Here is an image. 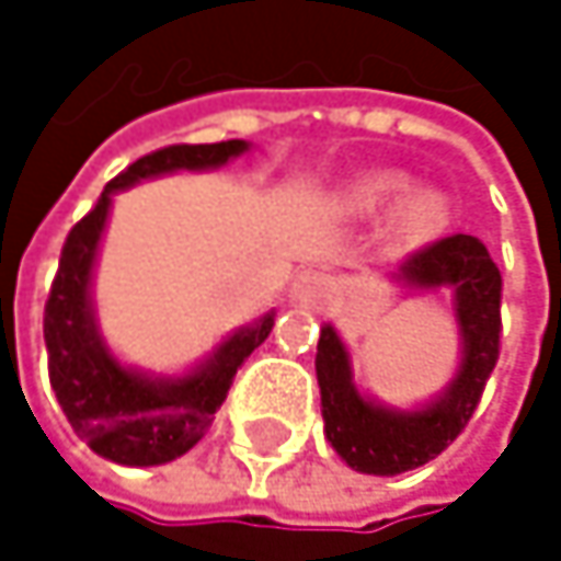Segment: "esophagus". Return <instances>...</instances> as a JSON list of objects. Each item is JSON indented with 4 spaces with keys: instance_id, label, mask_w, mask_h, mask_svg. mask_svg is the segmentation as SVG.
Here are the masks:
<instances>
[{
    "instance_id": "esophagus-1",
    "label": "esophagus",
    "mask_w": 561,
    "mask_h": 561,
    "mask_svg": "<svg viewBox=\"0 0 561 561\" xmlns=\"http://www.w3.org/2000/svg\"><path fill=\"white\" fill-rule=\"evenodd\" d=\"M291 295L298 298V301H308V305H318V301H324L328 295H331V276H324V273H318V270H305L295 285H291Z\"/></svg>"
}]
</instances>
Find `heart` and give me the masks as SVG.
I'll return each instance as SVG.
<instances>
[{
	"instance_id": "heart-1",
	"label": "heart",
	"mask_w": 561,
	"mask_h": 561,
	"mask_svg": "<svg viewBox=\"0 0 561 561\" xmlns=\"http://www.w3.org/2000/svg\"><path fill=\"white\" fill-rule=\"evenodd\" d=\"M405 190H409V174L374 171L347 191V204L374 217L383 214ZM448 217H451V201L442 187H415L392 210V233L405 247H422L448 227Z\"/></svg>"
}]
</instances>
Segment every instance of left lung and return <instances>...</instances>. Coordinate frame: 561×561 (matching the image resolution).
<instances>
[{"label": "left lung", "mask_w": 561, "mask_h": 561, "mask_svg": "<svg viewBox=\"0 0 561 561\" xmlns=\"http://www.w3.org/2000/svg\"><path fill=\"white\" fill-rule=\"evenodd\" d=\"M405 288H451L461 334V367L451 383L419 409L380 405L354 387L347 347L331 324L318 337L321 415L331 448L360 474L392 478L442 455L471 422L488 377L501 357V270L478 237L455 233L412 256L392 273Z\"/></svg>", "instance_id": "obj_1"}]
</instances>
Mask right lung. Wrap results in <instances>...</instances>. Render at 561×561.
I'll use <instances>...</instances> for the list:
<instances>
[{"instance_id":"obj_1","label":"right lung","mask_w":561,"mask_h":561,"mask_svg":"<svg viewBox=\"0 0 561 561\" xmlns=\"http://www.w3.org/2000/svg\"><path fill=\"white\" fill-rule=\"evenodd\" d=\"M247 149L250 146L243 139H227L214 146H169L142 156L103 187L96 207L67 233L45 305L48 370L67 422L100 458L149 468L191 451L210 428L214 412L224 405L237 367L273 331L276 314L270 311L256 324L233 331L204 364L184 377H152L123 367L110 354L90 298L93 263L116 191L171 171L220 169Z\"/></svg>"}]
</instances>
